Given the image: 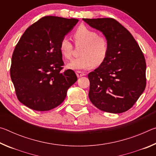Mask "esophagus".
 <instances>
[{
	"label": "esophagus",
	"instance_id": "esophagus-1",
	"mask_svg": "<svg viewBox=\"0 0 156 156\" xmlns=\"http://www.w3.org/2000/svg\"><path fill=\"white\" fill-rule=\"evenodd\" d=\"M76 75H77L78 78H80L83 76H85V73L82 72H80V71H77V72H76Z\"/></svg>",
	"mask_w": 156,
	"mask_h": 156
}]
</instances>
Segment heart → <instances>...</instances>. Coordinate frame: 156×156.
<instances>
[{"label": "heart", "instance_id": "b5f03b06", "mask_svg": "<svg viewBox=\"0 0 156 156\" xmlns=\"http://www.w3.org/2000/svg\"><path fill=\"white\" fill-rule=\"evenodd\" d=\"M73 39L77 46L83 45L80 57L72 60L67 64L69 69L73 70H85L100 65L104 62L109 51L108 41L103 36H100L96 31L86 26H80L73 33ZM60 51L66 59L72 57L73 44L67 37H63L60 42Z\"/></svg>", "mask_w": 156, "mask_h": 156}]
</instances>
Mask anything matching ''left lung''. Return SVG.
Listing matches in <instances>:
<instances>
[{"instance_id":"obj_1","label":"left lung","mask_w":156,"mask_h":156,"mask_svg":"<svg viewBox=\"0 0 156 156\" xmlns=\"http://www.w3.org/2000/svg\"><path fill=\"white\" fill-rule=\"evenodd\" d=\"M102 32L109 44L104 62L88 74L89 98L105 112L120 113L133 107L146 87V62L131 33L113 18H83Z\"/></svg>"}]
</instances>
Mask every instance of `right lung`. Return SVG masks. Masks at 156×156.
<instances>
[{
    "mask_svg": "<svg viewBox=\"0 0 156 156\" xmlns=\"http://www.w3.org/2000/svg\"><path fill=\"white\" fill-rule=\"evenodd\" d=\"M78 22L75 18L44 16L21 36L12 58L10 76L19 101L30 109L44 112L64 101L68 89L77 81L64 65L59 45Z\"/></svg>",
    "mask_w": 156,
    "mask_h": 156,
    "instance_id": "1",
    "label": "right lung"
}]
</instances>
